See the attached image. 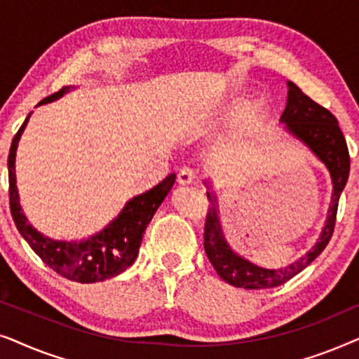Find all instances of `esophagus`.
Returning <instances> with one entry per match:
<instances>
[{
    "mask_svg": "<svg viewBox=\"0 0 359 359\" xmlns=\"http://www.w3.org/2000/svg\"><path fill=\"white\" fill-rule=\"evenodd\" d=\"M196 180H198V176H196L194 171H193V170H189V168L181 170V171H180V175H178V183H180L181 186L194 184V183H196Z\"/></svg>",
    "mask_w": 359,
    "mask_h": 359,
    "instance_id": "obj_1",
    "label": "esophagus"
}]
</instances>
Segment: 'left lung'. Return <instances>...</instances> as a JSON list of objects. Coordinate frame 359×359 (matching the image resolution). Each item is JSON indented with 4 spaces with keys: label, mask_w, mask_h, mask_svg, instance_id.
<instances>
[{
    "label": "left lung",
    "mask_w": 359,
    "mask_h": 359,
    "mask_svg": "<svg viewBox=\"0 0 359 359\" xmlns=\"http://www.w3.org/2000/svg\"><path fill=\"white\" fill-rule=\"evenodd\" d=\"M279 122H283L289 135L302 142L325 165L333 184L330 208H328L325 225L316 245L304 257L287 266L269 269L258 266L233 252L225 238L222 222H220L217 196L210 189L209 181H205L209 189L208 199L210 201V209L204 227V250L219 276L235 287H276L307 268L330 242L333 229H335L338 201L350 175V155H348L346 140L338 127L335 116L312 101L307 95H304L292 81H287V101Z\"/></svg>",
    "instance_id": "obj_1"
}]
</instances>
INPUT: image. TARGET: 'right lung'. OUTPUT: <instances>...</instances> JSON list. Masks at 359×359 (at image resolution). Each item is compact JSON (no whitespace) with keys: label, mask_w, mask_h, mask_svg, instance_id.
I'll return each mask as SVG.
<instances>
[{"label":"right lung","mask_w":359,"mask_h":359,"mask_svg":"<svg viewBox=\"0 0 359 359\" xmlns=\"http://www.w3.org/2000/svg\"><path fill=\"white\" fill-rule=\"evenodd\" d=\"M76 86H63L55 95L47 96L37 106L57 101ZM24 121L21 129L14 135L8 155L9 171V208L14 224L24 240L31 245L42 262L48 264L60 276L76 283H100L124 273L135 262L144 238L147 225L154 217L166 196L173 188L176 175L166 178L145 193L137 194L126 203L124 208L104 229L83 240H55L39 232L29 222L19 203V191L16 186V151L29 117Z\"/></svg>","instance_id":"add662e5"}]
</instances>
